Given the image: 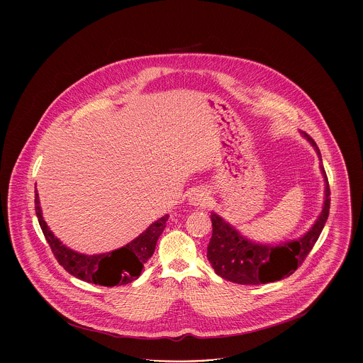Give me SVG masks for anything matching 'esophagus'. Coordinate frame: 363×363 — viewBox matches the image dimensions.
I'll list each match as a JSON object with an SVG mask.
<instances>
[{
	"label": "esophagus",
	"instance_id": "34e87169",
	"mask_svg": "<svg viewBox=\"0 0 363 363\" xmlns=\"http://www.w3.org/2000/svg\"><path fill=\"white\" fill-rule=\"evenodd\" d=\"M208 200L207 191L204 189H193L190 191L189 203L191 206H203L206 204Z\"/></svg>",
	"mask_w": 363,
	"mask_h": 363
}]
</instances>
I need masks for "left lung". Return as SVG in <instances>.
<instances>
[{
  "instance_id": "obj_1",
  "label": "left lung",
  "mask_w": 363,
  "mask_h": 363,
  "mask_svg": "<svg viewBox=\"0 0 363 363\" xmlns=\"http://www.w3.org/2000/svg\"><path fill=\"white\" fill-rule=\"evenodd\" d=\"M302 136L311 143L320 160H323L314 140L305 132H302ZM320 169L325 181L324 207L311 230L294 241L275 246L256 243L241 235L234 225L218 213H211L212 237L207 247V257L216 275L233 283L256 286L277 281L294 274L309 255L328 219L330 190L323 162Z\"/></svg>"
}]
</instances>
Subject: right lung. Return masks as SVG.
I'll return each instance as SVG.
<instances>
[{
  "instance_id": "add662e5",
  "label": "right lung",
  "mask_w": 363,
  "mask_h": 363,
  "mask_svg": "<svg viewBox=\"0 0 363 363\" xmlns=\"http://www.w3.org/2000/svg\"><path fill=\"white\" fill-rule=\"evenodd\" d=\"M36 186V185H35ZM35 212L38 222L43 231V235L52 249L54 257L67 272L86 283H94L106 287H114L128 284L136 280L144 264L151 259L155 252L156 242L163 233L169 215L162 216L138 238L129 242L117 250L102 253V255H83L74 252L60 241L49 228L42 216L39 206L38 190L35 189Z\"/></svg>"
}]
</instances>
